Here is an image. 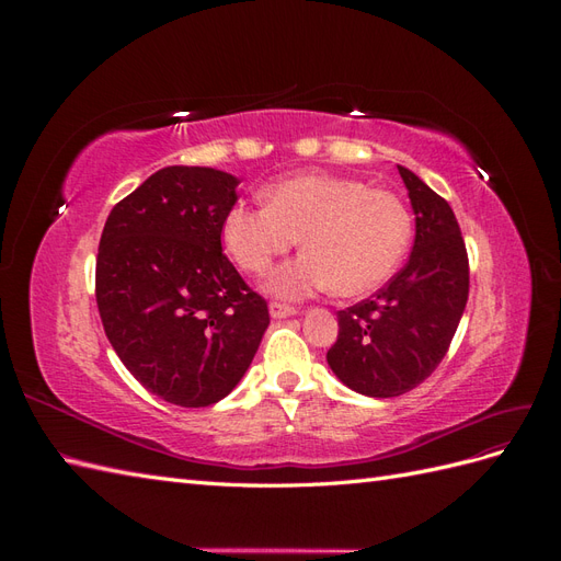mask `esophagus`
<instances>
[{
    "instance_id": "obj_1",
    "label": "esophagus",
    "mask_w": 561,
    "mask_h": 561,
    "mask_svg": "<svg viewBox=\"0 0 561 561\" xmlns=\"http://www.w3.org/2000/svg\"><path fill=\"white\" fill-rule=\"evenodd\" d=\"M268 311H271V318H287V316L297 313L295 307H290V304H283V301H271Z\"/></svg>"
}]
</instances>
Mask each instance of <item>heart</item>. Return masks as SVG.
Wrapping results in <instances>:
<instances>
[{"instance_id":"1","label":"heart","mask_w":561,"mask_h":561,"mask_svg":"<svg viewBox=\"0 0 561 561\" xmlns=\"http://www.w3.org/2000/svg\"><path fill=\"white\" fill-rule=\"evenodd\" d=\"M262 194L266 206L229 208L222 241L243 271L264 276L301 239L307 252L268 280L280 297L301 299L330 287L342 297L367 295L396 274L410 250V208L365 180L301 173L266 184Z\"/></svg>"}]
</instances>
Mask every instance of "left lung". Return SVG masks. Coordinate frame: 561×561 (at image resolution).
I'll return each instance as SVG.
<instances>
[{
    "instance_id": "left-lung-1",
    "label": "left lung",
    "mask_w": 561,
    "mask_h": 561,
    "mask_svg": "<svg viewBox=\"0 0 561 561\" xmlns=\"http://www.w3.org/2000/svg\"><path fill=\"white\" fill-rule=\"evenodd\" d=\"M416 215L410 260L381 290L339 311L328 351L334 375L369 398H396L426 381L449 351L470 287L461 227L449 203L398 165Z\"/></svg>"
}]
</instances>
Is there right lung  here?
Listing matches in <instances>:
<instances>
[{
	"mask_svg": "<svg viewBox=\"0 0 561 561\" xmlns=\"http://www.w3.org/2000/svg\"><path fill=\"white\" fill-rule=\"evenodd\" d=\"M239 180L168 165L112 208L95 301L112 348L151 393L208 407L241 381L268 325L266 299L222 252Z\"/></svg>",
	"mask_w": 561,
	"mask_h": 561,
	"instance_id": "obj_1",
	"label": "right lung"
}]
</instances>
